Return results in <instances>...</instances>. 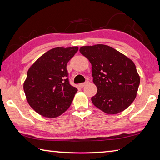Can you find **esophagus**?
<instances>
[{
    "label": "esophagus",
    "mask_w": 160,
    "mask_h": 160,
    "mask_svg": "<svg viewBox=\"0 0 160 160\" xmlns=\"http://www.w3.org/2000/svg\"><path fill=\"white\" fill-rule=\"evenodd\" d=\"M89 83V82L88 81H86L85 82H83V83H80V85H79V86H80V88H83V87H85L86 85H88V84Z\"/></svg>",
    "instance_id": "34e87169"
}]
</instances>
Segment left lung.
<instances>
[{"label": "left lung", "instance_id": "1", "mask_svg": "<svg viewBox=\"0 0 160 160\" xmlns=\"http://www.w3.org/2000/svg\"><path fill=\"white\" fill-rule=\"evenodd\" d=\"M80 52L92 64L93 82L97 92L92 97L96 107L108 114L127 109L136 97L140 76L132 60L104 44L85 46Z\"/></svg>", "mask_w": 160, "mask_h": 160}]
</instances>
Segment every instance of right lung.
Instances as JSON below:
<instances>
[{
	"mask_svg": "<svg viewBox=\"0 0 160 160\" xmlns=\"http://www.w3.org/2000/svg\"><path fill=\"white\" fill-rule=\"evenodd\" d=\"M78 51V47L52 48L29 68L23 88L29 106L39 114L56 118L70 107L78 90L69 82L66 66Z\"/></svg>",
	"mask_w": 160,
	"mask_h": 160,
	"instance_id": "1",
	"label": "right lung"
}]
</instances>
